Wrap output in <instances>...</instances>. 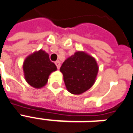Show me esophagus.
<instances>
[{
	"mask_svg": "<svg viewBox=\"0 0 133 133\" xmlns=\"http://www.w3.org/2000/svg\"><path fill=\"white\" fill-rule=\"evenodd\" d=\"M55 64H56V66H57V69H59L60 68V66H61V63H60V62H59V61H56V62H55Z\"/></svg>",
	"mask_w": 133,
	"mask_h": 133,
	"instance_id": "1",
	"label": "esophagus"
}]
</instances>
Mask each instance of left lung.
Instances as JSON below:
<instances>
[{
	"label": "left lung",
	"mask_w": 133,
	"mask_h": 133,
	"mask_svg": "<svg viewBox=\"0 0 133 133\" xmlns=\"http://www.w3.org/2000/svg\"><path fill=\"white\" fill-rule=\"evenodd\" d=\"M98 71L96 59L83 51H78L67 58L60 68L66 88L73 95H81L90 89Z\"/></svg>",
	"instance_id": "left-lung-1"
}]
</instances>
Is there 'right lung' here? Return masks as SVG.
Instances as JSON below:
<instances>
[{
	"instance_id": "obj_1",
	"label": "right lung",
	"mask_w": 133,
	"mask_h": 133,
	"mask_svg": "<svg viewBox=\"0 0 133 133\" xmlns=\"http://www.w3.org/2000/svg\"><path fill=\"white\" fill-rule=\"evenodd\" d=\"M56 66L49 59V54L40 49L26 57L23 64V70L26 82L36 89L46 84L49 77L56 71Z\"/></svg>"
}]
</instances>
